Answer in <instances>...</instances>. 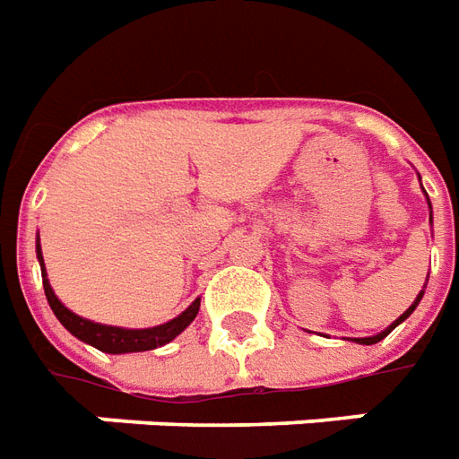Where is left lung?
<instances>
[{
  "instance_id": "8db88e82",
  "label": "left lung",
  "mask_w": 459,
  "mask_h": 459,
  "mask_svg": "<svg viewBox=\"0 0 459 459\" xmlns=\"http://www.w3.org/2000/svg\"><path fill=\"white\" fill-rule=\"evenodd\" d=\"M421 188H423V186H421ZM423 193H426V191H423ZM426 198H429V195H426ZM429 208H430V201H429ZM430 222H433V208H430ZM426 282H429V278H426ZM421 298H423V290L419 292V295H416V299H413V305H411V307L406 309L404 315L399 316V319H394V322L389 324V326H387V329H385V332L375 333V336H365V339H348V341H356V343H363V346H373V343H377V341L385 339V336H387V333L394 332V329H397L399 324L404 322V319H409V315H411L413 309L419 307V302H421Z\"/></svg>"
}]
</instances>
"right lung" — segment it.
<instances>
[{
    "label": "right lung",
    "mask_w": 459,
    "mask_h": 459,
    "mask_svg": "<svg viewBox=\"0 0 459 459\" xmlns=\"http://www.w3.org/2000/svg\"><path fill=\"white\" fill-rule=\"evenodd\" d=\"M36 256L40 264V273H43V288H46L48 305L53 309V315L60 319V324L79 341H84L89 346L99 348L103 353H140V351H152L160 348L169 341H174L178 333L184 332L186 326L195 319L198 309H201V298H195L188 307L171 322L160 324V326H150V329H123V326H111V324H99L84 316L74 315L72 309L62 305L57 295H55L53 285L48 281L46 264H43V251H40V239L36 242Z\"/></svg>",
    "instance_id": "obj_1"
}]
</instances>
